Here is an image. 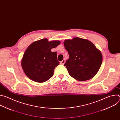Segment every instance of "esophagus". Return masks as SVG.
<instances>
[{
    "label": "esophagus",
    "mask_w": 120,
    "mask_h": 120,
    "mask_svg": "<svg viewBox=\"0 0 120 120\" xmlns=\"http://www.w3.org/2000/svg\"><path fill=\"white\" fill-rule=\"evenodd\" d=\"M65 63V59H64L62 61L60 62V64L62 65H64Z\"/></svg>",
    "instance_id": "esophagus-1"
}]
</instances>
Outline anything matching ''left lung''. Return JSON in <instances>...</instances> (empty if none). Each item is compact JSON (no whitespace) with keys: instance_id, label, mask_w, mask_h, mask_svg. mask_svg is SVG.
I'll use <instances>...</instances> for the list:
<instances>
[{"instance_id":"obj_1","label":"left lung","mask_w":120,"mask_h":120,"mask_svg":"<svg viewBox=\"0 0 120 120\" xmlns=\"http://www.w3.org/2000/svg\"><path fill=\"white\" fill-rule=\"evenodd\" d=\"M64 44L69 57L64 65L70 75L80 81L94 76L102 63L101 51L90 41L79 38L65 40Z\"/></svg>"}]
</instances>
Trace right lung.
<instances>
[{
  "instance_id": "1",
  "label": "right lung",
  "mask_w": 120,
  "mask_h": 120,
  "mask_svg": "<svg viewBox=\"0 0 120 120\" xmlns=\"http://www.w3.org/2000/svg\"><path fill=\"white\" fill-rule=\"evenodd\" d=\"M59 41L49 42L46 38L32 43L26 49L21 61L22 69L31 80L43 82L54 75L55 67L59 64L57 53L51 50L60 44Z\"/></svg>"
}]
</instances>
